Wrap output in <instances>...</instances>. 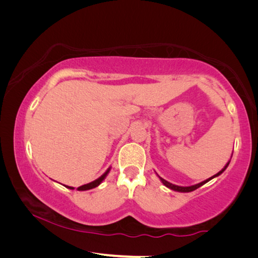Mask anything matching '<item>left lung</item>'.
<instances>
[{"label": "left lung", "instance_id": "1", "mask_svg": "<svg viewBox=\"0 0 258 258\" xmlns=\"http://www.w3.org/2000/svg\"><path fill=\"white\" fill-rule=\"evenodd\" d=\"M231 158H232V156H231ZM231 160V159H230ZM230 160L228 161V163L225 164V166L223 168L221 169L220 172L218 173H216L215 175H213L212 177H209V178H207V180H205V181H203V182H200V183H197V184H194V185H190V186H181V185H176V184H173V183H171V182H168V181H166V180H164L163 177H160L158 174H157V176L159 177V180H160V182L163 183V184L165 185V186H167L168 189H171V190H173V191H177V192H191V191H195L196 189H198V187H200L202 185H204L205 183H207V182H209L211 180H213L214 177H217V176H220L222 173H223L226 168H228V166H229V164H230Z\"/></svg>", "mask_w": 258, "mask_h": 258}]
</instances>
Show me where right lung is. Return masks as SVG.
I'll return each mask as SVG.
<instances>
[{
    "label": "right lung",
    "instance_id": "right-lung-1",
    "mask_svg": "<svg viewBox=\"0 0 258 258\" xmlns=\"http://www.w3.org/2000/svg\"><path fill=\"white\" fill-rule=\"evenodd\" d=\"M110 169H111V166L107 169L106 172H104V173L102 174L101 176L98 177L97 180H94V181H92V182L87 183V184H84V185L78 186V187H77V190H78V191H86V190H91V189H94V187L99 186L100 184H101V183H102V181L104 180V178L107 177V175L109 174V172H110ZM66 186L68 187V189H72V190L75 189V187H73V186H68V185H66Z\"/></svg>",
    "mask_w": 258,
    "mask_h": 258
}]
</instances>
